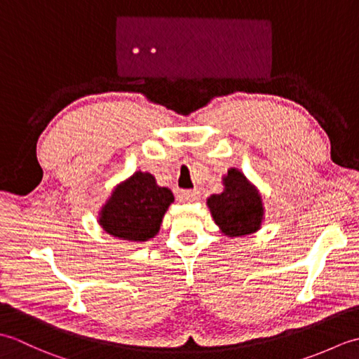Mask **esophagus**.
<instances>
[{
	"label": "esophagus",
	"instance_id": "34e87169",
	"mask_svg": "<svg viewBox=\"0 0 359 359\" xmlns=\"http://www.w3.org/2000/svg\"><path fill=\"white\" fill-rule=\"evenodd\" d=\"M179 197H180L182 202L191 203V202L199 201L201 193L197 191V189H182V191L179 193Z\"/></svg>",
	"mask_w": 359,
	"mask_h": 359
}]
</instances>
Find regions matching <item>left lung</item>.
I'll use <instances>...</instances> for the list:
<instances>
[{"instance_id":"obj_1","label":"left lung","mask_w":359,"mask_h":359,"mask_svg":"<svg viewBox=\"0 0 359 359\" xmlns=\"http://www.w3.org/2000/svg\"><path fill=\"white\" fill-rule=\"evenodd\" d=\"M225 189L207 201L215 222L224 234L236 238L257 231L264 217L262 199L239 170L231 168L224 177Z\"/></svg>"}]
</instances>
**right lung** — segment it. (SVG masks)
Instances as JSON below:
<instances>
[{"label": "right lung", "mask_w": 359, "mask_h": 359, "mask_svg": "<svg viewBox=\"0 0 359 359\" xmlns=\"http://www.w3.org/2000/svg\"><path fill=\"white\" fill-rule=\"evenodd\" d=\"M174 196L158 187L154 175L137 171L114 189L100 211L102 228L114 238L144 242L158 233L160 224Z\"/></svg>", "instance_id": "right-lung-1"}]
</instances>
